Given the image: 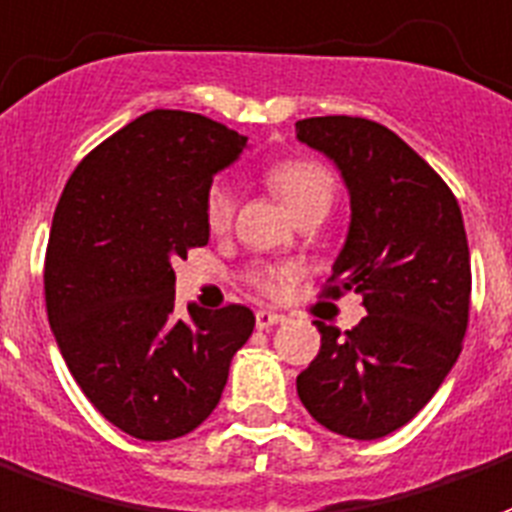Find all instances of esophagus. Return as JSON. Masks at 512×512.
Listing matches in <instances>:
<instances>
[{
  "instance_id": "obj_1",
  "label": "esophagus",
  "mask_w": 512,
  "mask_h": 512,
  "mask_svg": "<svg viewBox=\"0 0 512 512\" xmlns=\"http://www.w3.org/2000/svg\"><path fill=\"white\" fill-rule=\"evenodd\" d=\"M283 321H286V315L275 313V310H259L256 313V326L259 329H272V326L283 324Z\"/></svg>"
}]
</instances>
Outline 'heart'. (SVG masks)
Instances as JSON below:
<instances>
[{"label":"heart","mask_w":512,"mask_h":512,"mask_svg":"<svg viewBox=\"0 0 512 512\" xmlns=\"http://www.w3.org/2000/svg\"><path fill=\"white\" fill-rule=\"evenodd\" d=\"M267 186L275 191V197L288 207V213L297 218L305 210L313 207H326L332 205L334 197V178L332 172L315 159H286L272 164L267 169ZM234 202L229 188L224 183H215L207 191L205 202V218L210 232H224L226 226L232 224ZM291 278V272L280 270V267H256L248 272V283L253 288H259L261 294H280L286 280Z\"/></svg>","instance_id":"1"}]
</instances>
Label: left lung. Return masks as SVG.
Returning a JSON list of instances; mask_svg holds the SVG:
<instances>
[{
	"mask_svg": "<svg viewBox=\"0 0 512 512\" xmlns=\"http://www.w3.org/2000/svg\"><path fill=\"white\" fill-rule=\"evenodd\" d=\"M297 137L326 153L351 194V226L324 297L361 294L351 332L315 321L321 351L297 394L329 432L378 440L434 397L461 353L470 321V248L445 180L386 126L324 115Z\"/></svg>",
	"mask_w": 512,
	"mask_h": 512,
	"instance_id": "obj_1",
	"label": "left lung"
}]
</instances>
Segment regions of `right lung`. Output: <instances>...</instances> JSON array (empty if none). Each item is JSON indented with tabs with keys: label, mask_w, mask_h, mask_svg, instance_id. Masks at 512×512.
Segmentation results:
<instances>
[{
	"label": "right lung",
	"mask_w": 512,
	"mask_h": 512,
	"mask_svg": "<svg viewBox=\"0 0 512 512\" xmlns=\"http://www.w3.org/2000/svg\"><path fill=\"white\" fill-rule=\"evenodd\" d=\"M245 137L213 118L151 110L69 175L45 253V305L88 402L137 440L194 432L218 405L256 318L245 305L175 315V270L210 240L207 191Z\"/></svg>",
	"instance_id": "obj_1"
}]
</instances>
